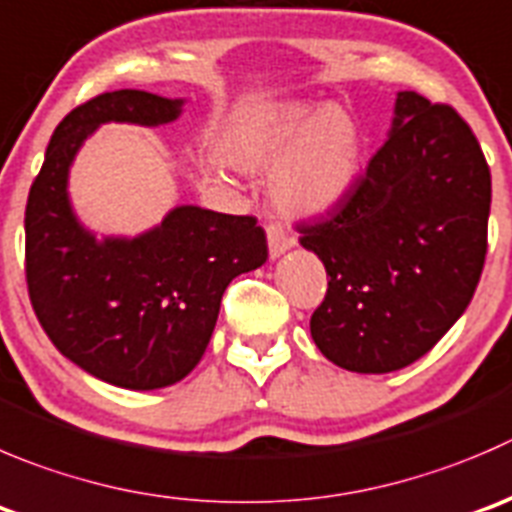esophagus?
I'll return each instance as SVG.
<instances>
[{
  "label": "esophagus",
  "mask_w": 512,
  "mask_h": 512,
  "mask_svg": "<svg viewBox=\"0 0 512 512\" xmlns=\"http://www.w3.org/2000/svg\"><path fill=\"white\" fill-rule=\"evenodd\" d=\"M295 245V240L290 237V232L282 225H270L267 227V247H270V257L277 260L280 255H285L290 247Z\"/></svg>",
  "instance_id": "esophagus-1"
}]
</instances>
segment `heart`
<instances>
[{
  "mask_svg": "<svg viewBox=\"0 0 512 512\" xmlns=\"http://www.w3.org/2000/svg\"><path fill=\"white\" fill-rule=\"evenodd\" d=\"M245 172L270 170V197L282 215L320 217L340 207L362 172V135L335 104L282 102L257 114L232 147Z\"/></svg>",
  "mask_w": 512,
  "mask_h": 512,
  "instance_id": "b5f03b06",
  "label": "heart"
}]
</instances>
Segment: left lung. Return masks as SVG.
Listing matches in <instances>:
<instances>
[{
    "label": "left lung",
    "instance_id": "8db88e82",
    "mask_svg": "<svg viewBox=\"0 0 512 512\" xmlns=\"http://www.w3.org/2000/svg\"><path fill=\"white\" fill-rule=\"evenodd\" d=\"M490 170L448 104L398 92L385 145L330 217L300 225L327 270L310 332L352 372L408 367L458 322L488 252Z\"/></svg>",
    "mask_w": 512,
    "mask_h": 512
}]
</instances>
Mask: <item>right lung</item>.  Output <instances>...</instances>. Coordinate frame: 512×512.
Segmentation results:
<instances>
[{
    "instance_id": "obj_1",
    "label": "right lung",
    "mask_w": 512,
    "mask_h": 512,
    "mask_svg": "<svg viewBox=\"0 0 512 512\" xmlns=\"http://www.w3.org/2000/svg\"><path fill=\"white\" fill-rule=\"evenodd\" d=\"M185 99L104 92L57 124L24 212L27 287L39 325L64 357L127 390L175 385L195 370L227 285L267 260L255 217L180 205L137 237H102L69 202V167L99 124L160 127Z\"/></svg>"
}]
</instances>
